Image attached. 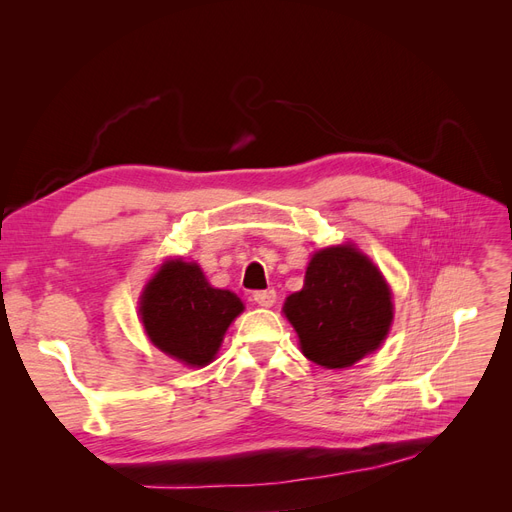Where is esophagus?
I'll return each instance as SVG.
<instances>
[{"instance_id": "esophagus-1", "label": "esophagus", "mask_w": 512, "mask_h": 512, "mask_svg": "<svg viewBox=\"0 0 512 512\" xmlns=\"http://www.w3.org/2000/svg\"><path fill=\"white\" fill-rule=\"evenodd\" d=\"M254 301L260 307H271L277 301V292L275 290H258V292H254Z\"/></svg>"}]
</instances>
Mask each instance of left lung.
<instances>
[{
	"label": "left lung",
	"mask_w": 512,
	"mask_h": 512,
	"mask_svg": "<svg viewBox=\"0 0 512 512\" xmlns=\"http://www.w3.org/2000/svg\"><path fill=\"white\" fill-rule=\"evenodd\" d=\"M284 314L309 361L344 369L380 348L389 335L391 288L354 245L324 247L309 260L303 288L286 299Z\"/></svg>",
	"instance_id": "1"
}]
</instances>
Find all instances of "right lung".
Listing matches in <instances>:
<instances>
[{
    "mask_svg": "<svg viewBox=\"0 0 512 512\" xmlns=\"http://www.w3.org/2000/svg\"><path fill=\"white\" fill-rule=\"evenodd\" d=\"M243 312L235 292L213 288L196 262L166 260L141 294V322L164 354L205 367L218 354L230 322Z\"/></svg>",
    "mask_w": 512,
    "mask_h": 512,
    "instance_id": "1",
    "label": "right lung"
}]
</instances>
